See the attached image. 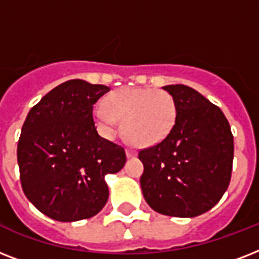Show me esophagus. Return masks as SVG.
<instances>
[{"label": "esophagus", "mask_w": 259, "mask_h": 259, "mask_svg": "<svg viewBox=\"0 0 259 259\" xmlns=\"http://www.w3.org/2000/svg\"><path fill=\"white\" fill-rule=\"evenodd\" d=\"M136 154H137V152H136V150L126 149V156H127V157H134Z\"/></svg>", "instance_id": "obj_1"}]
</instances>
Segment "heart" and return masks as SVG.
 <instances>
[{
  "mask_svg": "<svg viewBox=\"0 0 259 259\" xmlns=\"http://www.w3.org/2000/svg\"><path fill=\"white\" fill-rule=\"evenodd\" d=\"M93 114L106 137H113L118 119H122V132L132 144L152 146L169 136L176 123L177 106L164 90L123 87L110 94L106 106L95 107Z\"/></svg>",
  "mask_w": 259,
  "mask_h": 259,
  "instance_id": "1",
  "label": "heart"
}]
</instances>
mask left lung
I'll list each match as a JSON object with an SVG mask.
<instances>
[{"label": "left lung", "mask_w": 259, "mask_h": 259, "mask_svg": "<svg viewBox=\"0 0 259 259\" xmlns=\"http://www.w3.org/2000/svg\"><path fill=\"white\" fill-rule=\"evenodd\" d=\"M162 89L176 101V123L165 140L138 153L144 164L142 193L156 212L197 217L229 188L233 133L223 111L196 90L184 84Z\"/></svg>", "instance_id": "obj_1"}]
</instances>
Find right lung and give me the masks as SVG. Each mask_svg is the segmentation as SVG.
I'll return each instance as SVG.
<instances>
[{
	"mask_svg": "<svg viewBox=\"0 0 259 259\" xmlns=\"http://www.w3.org/2000/svg\"><path fill=\"white\" fill-rule=\"evenodd\" d=\"M109 91L103 84L68 80L26 115L17 146L22 191L54 221L97 215L109 199L105 176L125 165V149L102 138L94 123V105Z\"/></svg>",
	"mask_w": 259,
	"mask_h": 259,
	"instance_id": "add662e5",
	"label": "right lung"
}]
</instances>
